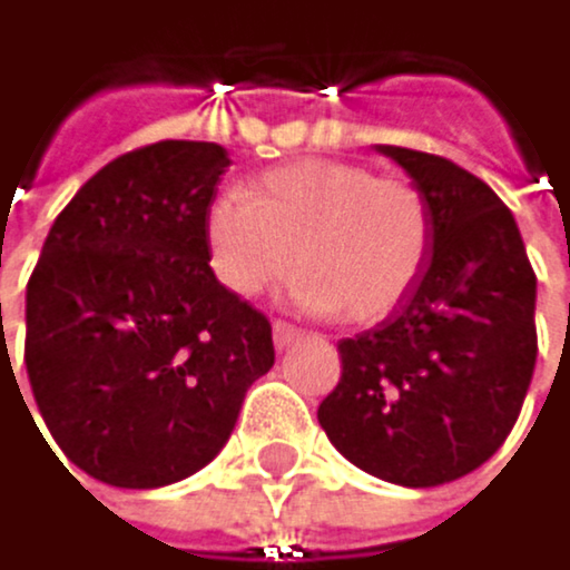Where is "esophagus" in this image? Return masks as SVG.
<instances>
[{"label": "esophagus", "mask_w": 570, "mask_h": 570, "mask_svg": "<svg viewBox=\"0 0 570 570\" xmlns=\"http://www.w3.org/2000/svg\"><path fill=\"white\" fill-rule=\"evenodd\" d=\"M301 337V327L287 324V321H273V344L283 351V347H291L294 341Z\"/></svg>", "instance_id": "obj_1"}]
</instances>
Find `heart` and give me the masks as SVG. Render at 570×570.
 Here are the masks:
<instances>
[{
    "label": "heart",
    "mask_w": 570,
    "mask_h": 570,
    "mask_svg": "<svg viewBox=\"0 0 570 570\" xmlns=\"http://www.w3.org/2000/svg\"><path fill=\"white\" fill-rule=\"evenodd\" d=\"M216 279L256 297L297 263V301L351 324L384 321L421 279L434 216L424 189L341 159L266 169L249 193H219L206 209Z\"/></svg>",
    "instance_id": "1"
}]
</instances>
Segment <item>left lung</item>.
<instances>
[{"mask_svg":"<svg viewBox=\"0 0 570 570\" xmlns=\"http://www.w3.org/2000/svg\"><path fill=\"white\" fill-rule=\"evenodd\" d=\"M381 153L424 189L434 246L401 307L337 344L344 371L317 417L361 471L438 488L481 468L521 414L538 361V276L484 179L434 153Z\"/></svg>","mask_w":570,"mask_h":570,"instance_id":"obj_1","label":"left lung"}]
</instances>
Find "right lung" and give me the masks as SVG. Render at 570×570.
I'll return each instance as SVG.
<instances>
[{
  "mask_svg": "<svg viewBox=\"0 0 570 570\" xmlns=\"http://www.w3.org/2000/svg\"><path fill=\"white\" fill-rule=\"evenodd\" d=\"M226 166L223 146L193 139L116 156L56 216L29 276L36 407L102 484L146 491L209 464L273 367L269 321L209 269L203 223Z\"/></svg>",
  "mask_w": 570,
  "mask_h": 570,
  "instance_id": "obj_1",
  "label": "right lung"
}]
</instances>
